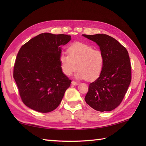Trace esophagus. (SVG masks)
Masks as SVG:
<instances>
[{"instance_id":"esophagus-1","label":"esophagus","mask_w":146,"mask_h":146,"mask_svg":"<svg viewBox=\"0 0 146 146\" xmlns=\"http://www.w3.org/2000/svg\"><path fill=\"white\" fill-rule=\"evenodd\" d=\"M71 84L73 85H78L79 84V83H78V82H76L73 81L72 82H71Z\"/></svg>"}]
</instances>
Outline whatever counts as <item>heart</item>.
Returning <instances> with one entry per match:
<instances>
[{"mask_svg":"<svg viewBox=\"0 0 146 146\" xmlns=\"http://www.w3.org/2000/svg\"><path fill=\"white\" fill-rule=\"evenodd\" d=\"M68 55L61 54L60 63L62 72L70 76L76 69V78L94 81L100 76L105 63L104 54L85 43L76 42L68 49Z\"/></svg>","mask_w":146,"mask_h":146,"instance_id":"b5f03b06","label":"heart"}]
</instances>
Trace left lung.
Instances as JSON below:
<instances>
[{"instance_id":"1","label":"left lung","mask_w":146,"mask_h":146,"mask_svg":"<svg viewBox=\"0 0 146 146\" xmlns=\"http://www.w3.org/2000/svg\"><path fill=\"white\" fill-rule=\"evenodd\" d=\"M82 36L97 43L105 60L100 76L89 85L85 102L97 111H111L122 101L131 82L128 51L115 39L107 35Z\"/></svg>"}]
</instances>
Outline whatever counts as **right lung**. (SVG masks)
<instances>
[{
  "label": "right lung",
  "mask_w": 146,
  "mask_h": 146,
  "mask_svg": "<svg viewBox=\"0 0 146 146\" xmlns=\"http://www.w3.org/2000/svg\"><path fill=\"white\" fill-rule=\"evenodd\" d=\"M70 40V36L44 33L21 48L13 76L22 100L27 107L48 113L61 103L71 82L61 69V46Z\"/></svg>",
  "instance_id": "1"
}]
</instances>
